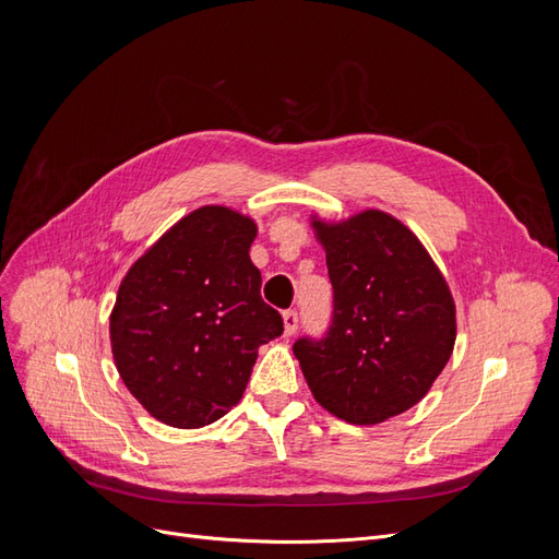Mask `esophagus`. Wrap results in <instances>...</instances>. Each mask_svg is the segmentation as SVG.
Listing matches in <instances>:
<instances>
[{
	"mask_svg": "<svg viewBox=\"0 0 559 559\" xmlns=\"http://www.w3.org/2000/svg\"><path fill=\"white\" fill-rule=\"evenodd\" d=\"M282 319H284V335L292 337L298 331V312L296 310H286L282 314Z\"/></svg>",
	"mask_w": 559,
	"mask_h": 559,
	"instance_id": "34e87169",
	"label": "esophagus"
}]
</instances>
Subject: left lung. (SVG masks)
I'll return each mask as SVG.
<instances>
[{"label": "left lung", "instance_id": "obj_1", "mask_svg": "<svg viewBox=\"0 0 559 559\" xmlns=\"http://www.w3.org/2000/svg\"><path fill=\"white\" fill-rule=\"evenodd\" d=\"M333 284L324 337L294 354L321 408L349 425H380L425 399L445 368L454 300L441 270L399 218L366 210L347 222L314 216Z\"/></svg>", "mask_w": 559, "mask_h": 559}]
</instances>
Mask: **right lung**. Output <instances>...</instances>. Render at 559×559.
Returning <instances> with one entry per match:
<instances>
[{"mask_svg": "<svg viewBox=\"0 0 559 559\" xmlns=\"http://www.w3.org/2000/svg\"><path fill=\"white\" fill-rule=\"evenodd\" d=\"M253 238V218L205 205L146 249L118 286L114 361L163 425L200 429L224 417L242 399L259 347L284 331L261 298Z\"/></svg>", "mask_w": 559, "mask_h": 559, "instance_id": "right-lung-1", "label": "right lung"}]
</instances>
